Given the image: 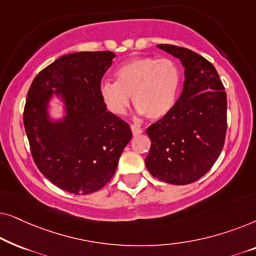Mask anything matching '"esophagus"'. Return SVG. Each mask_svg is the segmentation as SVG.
<instances>
[{
  "label": "esophagus",
  "mask_w": 256,
  "mask_h": 256,
  "mask_svg": "<svg viewBox=\"0 0 256 256\" xmlns=\"http://www.w3.org/2000/svg\"><path fill=\"white\" fill-rule=\"evenodd\" d=\"M130 128H132V135H134V136L141 135V134H142V132H143V129H141V128H138V127H136V126H134V124H132V126H130Z\"/></svg>",
  "instance_id": "esophagus-1"
}]
</instances>
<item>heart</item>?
<instances>
[{"mask_svg":"<svg viewBox=\"0 0 256 256\" xmlns=\"http://www.w3.org/2000/svg\"><path fill=\"white\" fill-rule=\"evenodd\" d=\"M116 82L104 80L100 96L112 114L124 115L132 104L140 115L150 120L166 116L176 104L182 85V72L169 58L140 57L132 59L115 72Z\"/></svg>","mask_w":256,"mask_h":256,"instance_id":"obj_1","label":"heart"}]
</instances>
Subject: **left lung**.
I'll use <instances>...</instances> for the list:
<instances>
[{
    "label": "left lung",
    "mask_w": 256,
    "mask_h": 256,
    "mask_svg": "<svg viewBox=\"0 0 256 256\" xmlns=\"http://www.w3.org/2000/svg\"><path fill=\"white\" fill-rule=\"evenodd\" d=\"M182 62L183 90L166 116L146 129L152 146L146 166L154 177L174 185L194 183L222 152L227 129V96L211 62L188 48L157 45Z\"/></svg>",
    "instance_id": "obj_1"
}]
</instances>
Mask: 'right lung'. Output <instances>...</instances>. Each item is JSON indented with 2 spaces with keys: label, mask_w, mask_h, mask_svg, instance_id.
Instances as JSON below:
<instances>
[{
  "label": "right lung",
  "mask_w": 256,
  "mask_h": 256,
  "mask_svg": "<svg viewBox=\"0 0 256 256\" xmlns=\"http://www.w3.org/2000/svg\"><path fill=\"white\" fill-rule=\"evenodd\" d=\"M114 57L110 51L62 56L38 73L28 92L23 120L31 155L40 172L70 194L104 188L132 136L100 96L101 79ZM54 94L66 107V116L57 122L47 113Z\"/></svg>",
  "instance_id": "obj_1"
}]
</instances>
